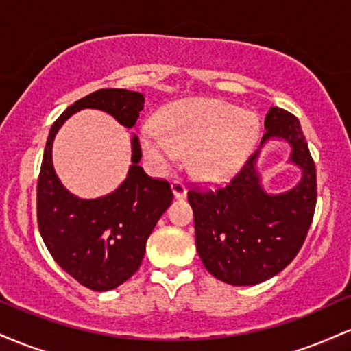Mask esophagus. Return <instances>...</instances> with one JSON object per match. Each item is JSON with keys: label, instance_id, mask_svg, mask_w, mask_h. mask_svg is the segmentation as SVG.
Returning a JSON list of instances; mask_svg holds the SVG:
<instances>
[{"label": "esophagus", "instance_id": "obj_1", "mask_svg": "<svg viewBox=\"0 0 351 351\" xmlns=\"http://www.w3.org/2000/svg\"><path fill=\"white\" fill-rule=\"evenodd\" d=\"M171 193L176 199H181L186 196V186L181 181H173L171 183Z\"/></svg>", "mask_w": 351, "mask_h": 351}]
</instances>
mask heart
<instances>
[{
    "mask_svg": "<svg viewBox=\"0 0 351 351\" xmlns=\"http://www.w3.org/2000/svg\"><path fill=\"white\" fill-rule=\"evenodd\" d=\"M158 128L140 130L147 158L160 170L189 153L196 178L224 181L234 176L259 142L261 123L254 112L216 99H186L160 112Z\"/></svg>",
    "mask_w": 351,
    "mask_h": 351,
    "instance_id": "1",
    "label": "heart"
}]
</instances>
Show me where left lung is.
<instances>
[{
    "instance_id": "8db88e82",
    "label": "left lung",
    "mask_w": 351,
    "mask_h": 351,
    "mask_svg": "<svg viewBox=\"0 0 351 351\" xmlns=\"http://www.w3.org/2000/svg\"><path fill=\"white\" fill-rule=\"evenodd\" d=\"M257 150L231 183L223 188L191 189L196 249L204 267L231 285H256L277 276L300 251L317 203L315 163L297 117L271 107ZM269 139L291 145L289 161L302 178L295 187L272 195L262 186L256 156Z\"/></svg>"
}]
</instances>
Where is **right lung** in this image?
I'll return each mask as SVG.
<instances>
[{
  "label": "right lung",
  "mask_w": 351,
  "mask_h": 351,
  "mask_svg": "<svg viewBox=\"0 0 351 351\" xmlns=\"http://www.w3.org/2000/svg\"><path fill=\"white\" fill-rule=\"evenodd\" d=\"M143 95L125 88H100L74 102L56 120L44 148L38 180V226L47 251L84 287L106 292L138 271L148 236L171 204L168 181L153 180L138 162V138L132 136L127 178L102 198L82 199L67 191L52 165V143L64 122L82 108L107 112L132 128L143 108Z\"/></svg>",
  "instance_id": "1"
}]
</instances>
